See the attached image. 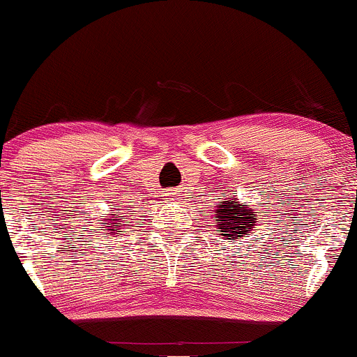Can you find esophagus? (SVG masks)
Here are the masks:
<instances>
[{"label":"esophagus","mask_w":357,"mask_h":357,"mask_svg":"<svg viewBox=\"0 0 357 357\" xmlns=\"http://www.w3.org/2000/svg\"><path fill=\"white\" fill-rule=\"evenodd\" d=\"M172 194H174V192H172Z\"/></svg>","instance_id":"34e87169"}]
</instances>
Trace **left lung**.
Returning a JSON list of instances; mask_svg holds the SVG:
<instances>
[{"label":"left lung","mask_w":357,"mask_h":357,"mask_svg":"<svg viewBox=\"0 0 357 357\" xmlns=\"http://www.w3.org/2000/svg\"><path fill=\"white\" fill-rule=\"evenodd\" d=\"M214 224L215 231L231 243L232 239L239 241V239L246 238L258 222V215H256V207L243 206L236 195H222L219 202L214 204Z\"/></svg>","instance_id":"8db88e82"}]
</instances>
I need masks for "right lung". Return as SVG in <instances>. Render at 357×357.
<instances>
[{
	"label": "right lung",
	"instance_id": "1",
	"mask_svg": "<svg viewBox=\"0 0 357 357\" xmlns=\"http://www.w3.org/2000/svg\"><path fill=\"white\" fill-rule=\"evenodd\" d=\"M101 218H102V222H99V224H101V226L104 227L102 231H106V232H104V234L109 236V234H116V232H121V231H119V229H121V227H119L118 224H121L123 215H119V214H107V215H101Z\"/></svg>",
	"mask_w": 357,
	"mask_h": 357
}]
</instances>
